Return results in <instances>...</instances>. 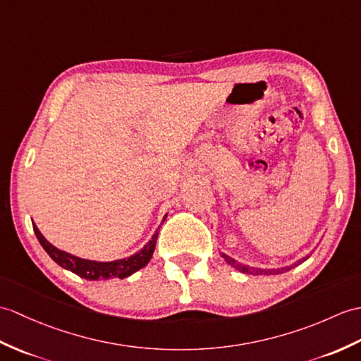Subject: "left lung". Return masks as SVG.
<instances>
[{
    "label": "left lung",
    "mask_w": 361,
    "mask_h": 361,
    "mask_svg": "<svg viewBox=\"0 0 361 361\" xmlns=\"http://www.w3.org/2000/svg\"><path fill=\"white\" fill-rule=\"evenodd\" d=\"M221 257L224 258V262H226V263L231 264V266L233 267V269H237V271H240V272H243V274H247V275H275V274H283V272H286V271H290L292 267H295V266L301 264L303 262H306V259H307L309 257H311V254H307L306 257L300 258L298 262L292 263V264H289V266L279 267V269H262V267H252V266L243 264V263H238L237 259H233L232 257L226 255L224 252H221Z\"/></svg>",
    "instance_id": "8db88e82"
}]
</instances>
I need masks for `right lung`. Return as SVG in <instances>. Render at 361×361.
<instances>
[{
    "mask_svg": "<svg viewBox=\"0 0 361 361\" xmlns=\"http://www.w3.org/2000/svg\"><path fill=\"white\" fill-rule=\"evenodd\" d=\"M166 216H167V214L164 215L161 224L164 223ZM32 224H33V231H35V235L39 241V245L43 246V249L49 254V257L52 258L56 264L64 267V269L77 274L78 276H81V279H86L89 281L107 280V279H126V276H129L133 272L140 271L141 267H145L150 262V258H152L158 233H160V226H158V229L152 235V240L146 243L145 247H141V250H138L137 254H133L128 258L114 259V262H95V259L80 258L77 255L66 252V250L55 247L52 243H49L44 238L43 233L38 231L37 224L35 223H32Z\"/></svg>",
    "mask_w": 361,
    "mask_h": 361,
    "instance_id": "1",
    "label": "right lung"
}]
</instances>
